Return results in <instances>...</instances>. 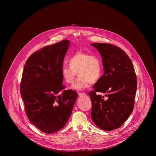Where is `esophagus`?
I'll use <instances>...</instances> for the list:
<instances>
[{
	"instance_id": "obj_1",
	"label": "esophagus",
	"mask_w": 156,
	"mask_h": 156,
	"mask_svg": "<svg viewBox=\"0 0 156 156\" xmlns=\"http://www.w3.org/2000/svg\"><path fill=\"white\" fill-rule=\"evenodd\" d=\"M78 95H79L80 96H86V94L84 93H78Z\"/></svg>"
}]
</instances>
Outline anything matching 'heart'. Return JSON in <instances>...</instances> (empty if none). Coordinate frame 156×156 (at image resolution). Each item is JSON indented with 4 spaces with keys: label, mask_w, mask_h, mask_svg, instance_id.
I'll list each match as a JSON object with an SVG mask.
<instances>
[{
    "label": "heart",
    "mask_w": 156,
    "mask_h": 156,
    "mask_svg": "<svg viewBox=\"0 0 156 156\" xmlns=\"http://www.w3.org/2000/svg\"><path fill=\"white\" fill-rule=\"evenodd\" d=\"M70 65L63 64L61 75L64 81L72 83L76 75H79L72 86L75 90H83L100 78L102 73V63L96 56L77 52L69 59Z\"/></svg>",
    "instance_id": "1"
}]
</instances>
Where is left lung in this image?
Returning a JSON list of instances; mask_svg holds the SVG:
<instances>
[{"mask_svg":"<svg viewBox=\"0 0 156 156\" xmlns=\"http://www.w3.org/2000/svg\"><path fill=\"white\" fill-rule=\"evenodd\" d=\"M102 57L104 74L89 93L91 119L105 131L117 129L126 120L134 107L137 80L131 59L120 48L107 43L91 44ZM100 92L106 98L96 94Z\"/></svg>","mask_w":156,"mask_h":156,"instance_id":"8db88e82","label":"left lung"}]
</instances>
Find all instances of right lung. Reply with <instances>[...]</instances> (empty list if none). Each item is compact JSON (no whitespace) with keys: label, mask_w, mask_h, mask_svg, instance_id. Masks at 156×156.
<instances>
[{"label":"right lung","mask_w":156,"mask_h":156,"mask_svg":"<svg viewBox=\"0 0 156 156\" xmlns=\"http://www.w3.org/2000/svg\"><path fill=\"white\" fill-rule=\"evenodd\" d=\"M70 41L63 40L34 52L27 60L20 93L26 114L41 131L53 133L69 120L78 93L63 90L61 67Z\"/></svg>","instance_id":"right-lung-1"}]
</instances>
